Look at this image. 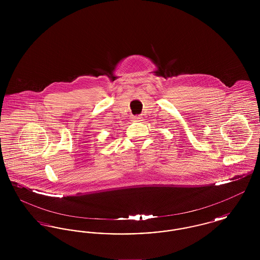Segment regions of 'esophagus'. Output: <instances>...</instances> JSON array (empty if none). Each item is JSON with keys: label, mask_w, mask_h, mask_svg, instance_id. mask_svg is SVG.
Listing matches in <instances>:
<instances>
[{"label": "esophagus", "mask_w": 260, "mask_h": 260, "mask_svg": "<svg viewBox=\"0 0 260 260\" xmlns=\"http://www.w3.org/2000/svg\"><path fill=\"white\" fill-rule=\"evenodd\" d=\"M141 119H142L141 116H135V117H133L134 121H141Z\"/></svg>", "instance_id": "34e87169"}]
</instances>
